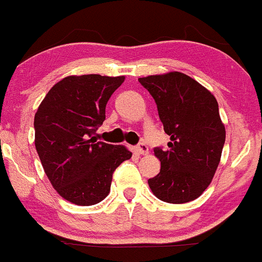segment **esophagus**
<instances>
[{
    "mask_svg": "<svg viewBox=\"0 0 262 262\" xmlns=\"http://www.w3.org/2000/svg\"><path fill=\"white\" fill-rule=\"evenodd\" d=\"M137 151H138L141 155H145V154L148 152V146L146 143L141 142L138 146H137Z\"/></svg>",
    "mask_w": 262,
    "mask_h": 262,
    "instance_id": "34e87169",
    "label": "esophagus"
}]
</instances>
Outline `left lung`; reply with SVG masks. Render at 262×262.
<instances>
[{
  "label": "left lung",
  "mask_w": 262,
  "mask_h": 262,
  "mask_svg": "<svg viewBox=\"0 0 262 262\" xmlns=\"http://www.w3.org/2000/svg\"><path fill=\"white\" fill-rule=\"evenodd\" d=\"M158 107L168 148L155 147L161 169L148 186L163 202L182 204L209 186L221 159L225 126L219 103L209 90L181 72L138 79Z\"/></svg>",
  "instance_id": "obj_1"
}]
</instances>
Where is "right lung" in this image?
Masks as SVG:
<instances>
[{
    "mask_svg": "<svg viewBox=\"0 0 262 262\" xmlns=\"http://www.w3.org/2000/svg\"><path fill=\"white\" fill-rule=\"evenodd\" d=\"M124 76H68L54 85L35 115V145L58 194L77 205L102 202L112 174L132 152L98 142L94 133L106 119V104Z\"/></svg>",
    "mask_w": 262,
    "mask_h": 262,
    "instance_id": "add662e5",
    "label": "right lung"
}]
</instances>
